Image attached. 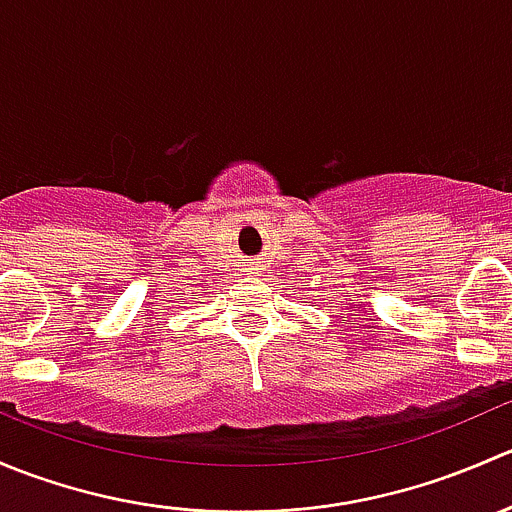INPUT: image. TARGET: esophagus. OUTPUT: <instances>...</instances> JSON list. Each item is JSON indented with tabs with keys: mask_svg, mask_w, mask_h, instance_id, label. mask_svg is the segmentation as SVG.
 <instances>
[{
	"mask_svg": "<svg viewBox=\"0 0 512 512\" xmlns=\"http://www.w3.org/2000/svg\"><path fill=\"white\" fill-rule=\"evenodd\" d=\"M252 270H255V267H252Z\"/></svg>",
	"mask_w": 512,
	"mask_h": 512,
	"instance_id": "esophagus-1",
	"label": "esophagus"
}]
</instances>
